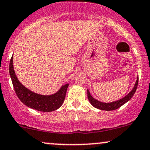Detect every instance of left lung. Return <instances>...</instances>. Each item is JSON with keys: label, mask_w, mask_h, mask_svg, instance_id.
<instances>
[{"label": "left lung", "mask_w": 150, "mask_h": 150, "mask_svg": "<svg viewBox=\"0 0 150 150\" xmlns=\"http://www.w3.org/2000/svg\"><path fill=\"white\" fill-rule=\"evenodd\" d=\"M137 84H138V77H137L135 85H134V87L132 88V90L130 91L126 96H125L124 97H123L122 99H120L118 101H113V102L104 103L97 100V99H94V98L91 95L90 92H89L88 89H87V97H88L89 102L91 103V104H92L94 107L97 108L98 109L104 110V111H113V110H116L117 108H120V106H123V104H125V103L128 102V101L131 99L132 96L135 94L136 89H137Z\"/></svg>", "instance_id": "left-lung-1"}]
</instances>
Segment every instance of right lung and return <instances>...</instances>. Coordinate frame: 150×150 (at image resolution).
I'll return each mask as SVG.
<instances>
[{
	"label": "right lung",
	"instance_id": "1",
	"mask_svg": "<svg viewBox=\"0 0 150 150\" xmlns=\"http://www.w3.org/2000/svg\"><path fill=\"white\" fill-rule=\"evenodd\" d=\"M9 70L15 93L19 99L26 106L43 112L56 111L62 106L69 84L63 85L57 92L51 95H42L32 92L20 83L14 71L13 56L10 61Z\"/></svg>",
	"mask_w": 150,
	"mask_h": 150
}]
</instances>
